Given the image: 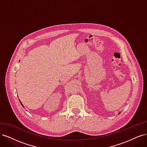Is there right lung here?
Listing matches in <instances>:
<instances>
[{
    "instance_id": "obj_1",
    "label": "right lung",
    "mask_w": 147,
    "mask_h": 147,
    "mask_svg": "<svg viewBox=\"0 0 147 147\" xmlns=\"http://www.w3.org/2000/svg\"><path fill=\"white\" fill-rule=\"evenodd\" d=\"M20 104H21V105H22V106H23V107H24V105H23V104H22V102H20Z\"/></svg>"
}]
</instances>
